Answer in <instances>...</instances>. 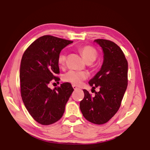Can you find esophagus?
<instances>
[{"label":"esophagus","instance_id":"34e87169","mask_svg":"<svg viewBox=\"0 0 150 150\" xmlns=\"http://www.w3.org/2000/svg\"><path fill=\"white\" fill-rule=\"evenodd\" d=\"M73 89H74L75 90H77V89H79V88H78L77 86H75V85H73Z\"/></svg>","mask_w":150,"mask_h":150}]
</instances>
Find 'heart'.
I'll return each instance as SVG.
<instances>
[{
  "label": "heart",
  "instance_id": "b5f03b06",
  "mask_svg": "<svg viewBox=\"0 0 150 150\" xmlns=\"http://www.w3.org/2000/svg\"><path fill=\"white\" fill-rule=\"evenodd\" d=\"M81 53L83 60L86 62L92 63L96 59L97 52L95 49L90 46H84L80 49ZM66 61V54L64 53H60L58 56V63L59 66H63ZM88 73L84 71H69L65 73L63 76V79L65 81L74 84L76 86H79L82 83L83 80L88 78Z\"/></svg>",
  "mask_w": 150,
  "mask_h": 150
}]
</instances>
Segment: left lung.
I'll list each match as a JSON object with an SVG mask.
<instances>
[{
    "mask_svg": "<svg viewBox=\"0 0 150 150\" xmlns=\"http://www.w3.org/2000/svg\"><path fill=\"white\" fill-rule=\"evenodd\" d=\"M102 48L103 62L100 71L88 83L100 90L91 96L83 90L84 98L79 104L83 117L96 124L106 123L119 109L128 85V62L120 47L106 39H96Z\"/></svg>",
    "mask_w": 150,
    "mask_h": 150,
    "instance_id": "8db88e82",
    "label": "left lung"
}]
</instances>
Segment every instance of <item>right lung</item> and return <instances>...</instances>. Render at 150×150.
<instances>
[{
	"instance_id": "right-lung-1",
	"label": "right lung",
	"mask_w": 150,
	"mask_h": 150,
	"mask_svg": "<svg viewBox=\"0 0 150 150\" xmlns=\"http://www.w3.org/2000/svg\"><path fill=\"white\" fill-rule=\"evenodd\" d=\"M72 41L50 35L35 40L23 54L20 69L21 96L26 108L34 120L43 125L58 121L73 92L70 83H61L52 90L48 87L60 73L58 58L63 48Z\"/></svg>"
}]
</instances>
